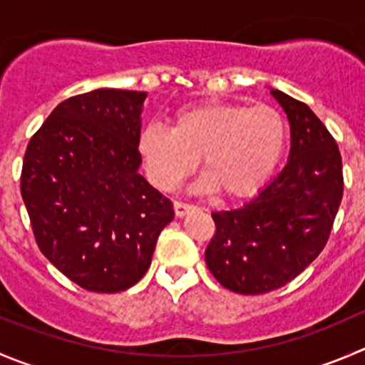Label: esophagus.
<instances>
[{
    "mask_svg": "<svg viewBox=\"0 0 365 365\" xmlns=\"http://www.w3.org/2000/svg\"><path fill=\"white\" fill-rule=\"evenodd\" d=\"M173 210H175L177 217H185L190 211L195 210V206L190 202H182V200H175V202H173Z\"/></svg>",
    "mask_w": 365,
    "mask_h": 365,
    "instance_id": "34e87169",
    "label": "esophagus"
}]
</instances>
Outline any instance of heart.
Wrapping results in <instances>:
<instances>
[{"mask_svg": "<svg viewBox=\"0 0 365 365\" xmlns=\"http://www.w3.org/2000/svg\"><path fill=\"white\" fill-rule=\"evenodd\" d=\"M287 120L270 106L204 103L172 116V128L148 123L138 136L145 172L159 190H173L202 158L207 188L245 199L263 188L283 159Z\"/></svg>", "mask_w": 365, "mask_h": 365, "instance_id": "heart-1", "label": "heart"}]
</instances>
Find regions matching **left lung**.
<instances>
[{"label": "left lung", "mask_w": 365, "mask_h": 365, "mask_svg": "<svg viewBox=\"0 0 365 365\" xmlns=\"http://www.w3.org/2000/svg\"><path fill=\"white\" fill-rule=\"evenodd\" d=\"M290 121V159L255 199L211 213L206 265L231 292L258 296L299 276L324 249L344 192L336 141L307 103L272 89Z\"/></svg>", "instance_id": "obj_1"}]
</instances>
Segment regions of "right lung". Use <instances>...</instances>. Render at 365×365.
Instances as JSON below:
<instances>
[{"mask_svg":"<svg viewBox=\"0 0 365 365\" xmlns=\"http://www.w3.org/2000/svg\"><path fill=\"white\" fill-rule=\"evenodd\" d=\"M147 93L95 89L58 103L29 141L21 195L41 252L89 292L130 289L148 270L170 199L138 173Z\"/></svg>","mask_w":365,"mask_h":365,"instance_id":"right-lung-1","label":"right lung"}]
</instances>
